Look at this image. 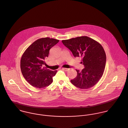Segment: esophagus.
<instances>
[{
    "label": "esophagus",
    "instance_id": "34e87169",
    "mask_svg": "<svg viewBox=\"0 0 128 128\" xmlns=\"http://www.w3.org/2000/svg\"><path fill=\"white\" fill-rule=\"evenodd\" d=\"M62 70H64L65 71H68L70 70L69 68H62Z\"/></svg>",
    "mask_w": 128,
    "mask_h": 128
}]
</instances>
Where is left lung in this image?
<instances>
[{
	"mask_svg": "<svg viewBox=\"0 0 128 128\" xmlns=\"http://www.w3.org/2000/svg\"><path fill=\"white\" fill-rule=\"evenodd\" d=\"M62 42L75 58H82V63L84 66L82 72L76 70L77 76L70 80L72 84L82 89L96 84L103 76L106 65V54L101 44L87 36L64 40Z\"/></svg>",
	"mask_w": 128,
	"mask_h": 128,
	"instance_id": "8db88e82",
	"label": "left lung"
}]
</instances>
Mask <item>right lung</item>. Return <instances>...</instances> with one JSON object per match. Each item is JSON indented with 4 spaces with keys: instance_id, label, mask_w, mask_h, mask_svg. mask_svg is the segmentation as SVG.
I'll list each match as a JSON object with an SVG mask.
<instances>
[{
    "instance_id": "right-lung-1",
    "label": "right lung",
    "mask_w": 128,
    "mask_h": 128,
    "mask_svg": "<svg viewBox=\"0 0 128 128\" xmlns=\"http://www.w3.org/2000/svg\"><path fill=\"white\" fill-rule=\"evenodd\" d=\"M58 42V40L48 37L39 39L29 46L22 56V74L32 86L42 88L52 83L57 70H50L43 65L46 64L44 59L48 56L50 48Z\"/></svg>"
}]
</instances>
